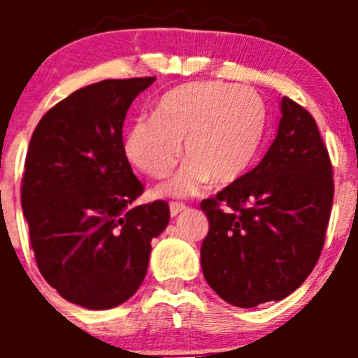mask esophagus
<instances>
[{"mask_svg": "<svg viewBox=\"0 0 358 358\" xmlns=\"http://www.w3.org/2000/svg\"><path fill=\"white\" fill-rule=\"evenodd\" d=\"M185 210H186V204H182V202H170V215H172V217L182 213Z\"/></svg>", "mask_w": 358, "mask_h": 358, "instance_id": "1", "label": "esophagus"}]
</instances>
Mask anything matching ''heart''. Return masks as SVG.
Returning <instances> with one entry per match:
<instances>
[{"label":"heart","instance_id":"1","mask_svg":"<svg viewBox=\"0 0 358 358\" xmlns=\"http://www.w3.org/2000/svg\"><path fill=\"white\" fill-rule=\"evenodd\" d=\"M264 100L249 85L192 82L159 98L154 116L127 129L123 150L140 172L163 179L185 154L188 159L161 188L186 197L211 181L238 179L255 159L265 131Z\"/></svg>","mask_w":358,"mask_h":358}]
</instances>
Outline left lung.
<instances>
[{
	"label": "left lung",
	"mask_w": 358,
	"mask_h": 358,
	"mask_svg": "<svg viewBox=\"0 0 358 358\" xmlns=\"http://www.w3.org/2000/svg\"><path fill=\"white\" fill-rule=\"evenodd\" d=\"M308 110L281 98L276 138L251 172L201 202L210 231L201 248L208 285L229 305L281 301L321 256L334 179Z\"/></svg>",
	"instance_id": "1"
}]
</instances>
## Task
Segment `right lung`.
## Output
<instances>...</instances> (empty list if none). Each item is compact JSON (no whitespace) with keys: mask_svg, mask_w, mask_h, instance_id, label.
I'll list each match as a JSON object with an SVG mask.
<instances>
[{"mask_svg":"<svg viewBox=\"0 0 358 358\" xmlns=\"http://www.w3.org/2000/svg\"><path fill=\"white\" fill-rule=\"evenodd\" d=\"M156 77L102 80L53 106L24 161L21 206L37 267L66 301L91 310L125 303L143 283L152 238L169 226L164 201L143 194L122 129Z\"/></svg>","mask_w":358,"mask_h":358,"instance_id":"obj_1","label":"right lung"}]
</instances>
